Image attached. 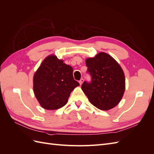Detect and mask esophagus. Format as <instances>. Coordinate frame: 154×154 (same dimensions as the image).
Wrapping results in <instances>:
<instances>
[{
  "mask_svg": "<svg viewBox=\"0 0 154 154\" xmlns=\"http://www.w3.org/2000/svg\"><path fill=\"white\" fill-rule=\"evenodd\" d=\"M83 81H84V80H83V78H82L81 80H80V81H79V83H80V85H82V84L83 82Z\"/></svg>",
  "mask_w": 154,
  "mask_h": 154,
  "instance_id": "34e87169",
  "label": "esophagus"
}]
</instances>
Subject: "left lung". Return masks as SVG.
<instances>
[{
    "label": "left lung",
    "mask_w": 154,
    "mask_h": 154,
    "mask_svg": "<svg viewBox=\"0 0 154 154\" xmlns=\"http://www.w3.org/2000/svg\"><path fill=\"white\" fill-rule=\"evenodd\" d=\"M91 82L85 81L82 89L96 108L108 110L122 100L125 89V74L116 60L105 53H100L86 61Z\"/></svg>",
    "instance_id": "obj_1"
}]
</instances>
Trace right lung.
Masks as SVG:
<instances>
[{
    "instance_id": "1",
    "label": "right lung",
    "mask_w": 154,
    "mask_h": 154,
    "mask_svg": "<svg viewBox=\"0 0 154 154\" xmlns=\"http://www.w3.org/2000/svg\"><path fill=\"white\" fill-rule=\"evenodd\" d=\"M73 69L54 55L46 57L33 76V91L42 108L57 110L67 103L74 88L80 85Z\"/></svg>"
}]
</instances>
